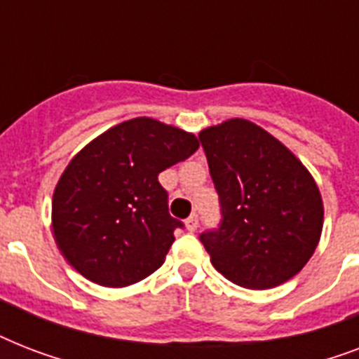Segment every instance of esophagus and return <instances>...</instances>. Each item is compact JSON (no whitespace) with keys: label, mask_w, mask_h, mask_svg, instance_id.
Here are the masks:
<instances>
[{"label":"esophagus","mask_w":359,"mask_h":359,"mask_svg":"<svg viewBox=\"0 0 359 359\" xmlns=\"http://www.w3.org/2000/svg\"><path fill=\"white\" fill-rule=\"evenodd\" d=\"M197 227H199V216H197V214H191L190 218L186 219V229L190 231V233H196Z\"/></svg>","instance_id":"1"}]
</instances>
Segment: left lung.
Returning <instances> with one entry per match:
<instances>
[{
  "instance_id": "8db88e82",
  "label": "left lung",
  "mask_w": 359,
  "mask_h": 359,
  "mask_svg": "<svg viewBox=\"0 0 359 359\" xmlns=\"http://www.w3.org/2000/svg\"><path fill=\"white\" fill-rule=\"evenodd\" d=\"M219 196L218 229L201 233L210 262L245 289H272L306 266L323 233L311 173L266 130L229 119L199 134Z\"/></svg>"
}]
</instances>
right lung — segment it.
Segmentation results:
<instances>
[{"label":"right lung","mask_w":359,"mask_h":359,"mask_svg":"<svg viewBox=\"0 0 359 359\" xmlns=\"http://www.w3.org/2000/svg\"><path fill=\"white\" fill-rule=\"evenodd\" d=\"M199 149L194 134L151 117L124 121L76 154L52 201L63 257L102 287L137 283L162 266L182 222L169 214L163 169Z\"/></svg>","instance_id":"1"}]
</instances>
